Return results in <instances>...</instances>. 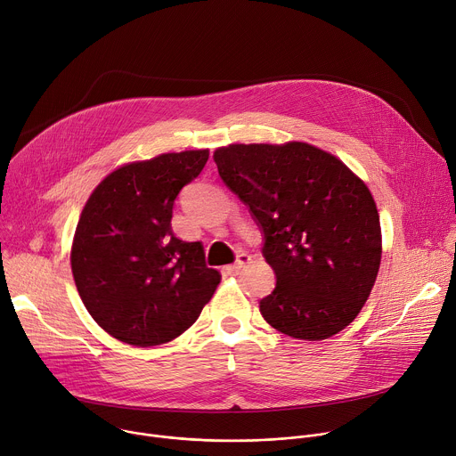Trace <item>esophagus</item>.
<instances>
[{"mask_svg":"<svg viewBox=\"0 0 456 456\" xmlns=\"http://www.w3.org/2000/svg\"><path fill=\"white\" fill-rule=\"evenodd\" d=\"M248 262H250V256H248V254H240L236 262H234L232 265H229V267H227V271H229L231 274H234V273H238L240 269H243Z\"/></svg>","mask_w":456,"mask_h":456,"instance_id":"1","label":"esophagus"}]
</instances>
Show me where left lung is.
<instances>
[{"instance_id":"1","label":"left lung","mask_w":456,"mask_h":456,"mask_svg":"<svg viewBox=\"0 0 456 456\" xmlns=\"http://www.w3.org/2000/svg\"><path fill=\"white\" fill-rule=\"evenodd\" d=\"M220 178L248 208L276 274L259 312L305 341L332 338L357 317L380 265L371 192L339 159L305 142L231 144Z\"/></svg>"}]
</instances>
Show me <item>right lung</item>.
Wrapping results in <instances>:
<instances>
[{"label": "right lung", "instance_id": "add662e5", "mask_svg": "<svg viewBox=\"0 0 456 456\" xmlns=\"http://www.w3.org/2000/svg\"><path fill=\"white\" fill-rule=\"evenodd\" d=\"M208 150L164 153L110 173L88 199L72 245L79 296L102 330L134 346L183 334L213 297L220 273L200 241L173 234V206Z\"/></svg>", "mask_w": 456, "mask_h": 456}]
</instances>
